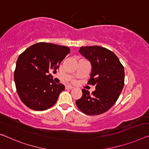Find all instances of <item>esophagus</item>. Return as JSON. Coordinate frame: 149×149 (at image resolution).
I'll use <instances>...</instances> for the list:
<instances>
[{
	"mask_svg": "<svg viewBox=\"0 0 149 149\" xmlns=\"http://www.w3.org/2000/svg\"><path fill=\"white\" fill-rule=\"evenodd\" d=\"M66 88H68V89H72V88H74V87H73L72 86H70V85H67V86H66Z\"/></svg>",
	"mask_w": 149,
	"mask_h": 149,
	"instance_id": "obj_1",
	"label": "esophagus"
}]
</instances>
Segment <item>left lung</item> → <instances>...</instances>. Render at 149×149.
I'll return each mask as SVG.
<instances>
[{
    "instance_id": "1",
    "label": "left lung",
    "mask_w": 149,
    "mask_h": 149,
    "mask_svg": "<svg viewBox=\"0 0 149 149\" xmlns=\"http://www.w3.org/2000/svg\"><path fill=\"white\" fill-rule=\"evenodd\" d=\"M79 52L91 62L92 72L88 84L95 85L92 93L82 89L76 101L79 110L87 115H98L115 104L125 84L124 67L113 52L106 48L82 47Z\"/></svg>"
}]
</instances>
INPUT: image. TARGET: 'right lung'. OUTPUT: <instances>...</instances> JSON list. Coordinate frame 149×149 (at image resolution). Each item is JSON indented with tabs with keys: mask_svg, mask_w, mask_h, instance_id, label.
Wrapping results in <instances>:
<instances>
[{
	"mask_svg": "<svg viewBox=\"0 0 149 149\" xmlns=\"http://www.w3.org/2000/svg\"><path fill=\"white\" fill-rule=\"evenodd\" d=\"M69 52L65 46L38 42L20 54L14 77L18 95L27 107L41 111L56 103L65 86L54 82L49 70L56 72Z\"/></svg>",
	"mask_w": 149,
	"mask_h": 149,
	"instance_id": "obj_1",
	"label": "right lung"
}]
</instances>
